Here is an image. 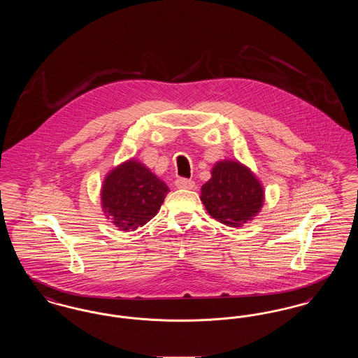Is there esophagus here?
<instances>
[{
  "label": "esophagus",
  "mask_w": 358,
  "mask_h": 358,
  "mask_svg": "<svg viewBox=\"0 0 358 358\" xmlns=\"http://www.w3.org/2000/svg\"><path fill=\"white\" fill-rule=\"evenodd\" d=\"M176 187H180V189H193L194 181L187 180V178H177L176 180Z\"/></svg>",
  "instance_id": "34e87169"
}]
</instances>
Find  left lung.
<instances>
[{
  "label": "left lung",
  "instance_id": "obj_1",
  "mask_svg": "<svg viewBox=\"0 0 358 358\" xmlns=\"http://www.w3.org/2000/svg\"><path fill=\"white\" fill-rule=\"evenodd\" d=\"M210 174L200 196L208 213L228 227L251 222L264 203L263 185L252 171L238 161L222 159Z\"/></svg>",
  "mask_w": 358,
  "mask_h": 358
}]
</instances>
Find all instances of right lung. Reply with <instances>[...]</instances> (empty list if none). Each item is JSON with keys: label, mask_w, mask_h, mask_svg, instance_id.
Here are the masks:
<instances>
[{"label": "right lung", "mask_w": 358, "mask_h": 358, "mask_svg": "<svg viewBox=\"0 0 358 358\" xmlns=\"http://www.w3.org/2000/svg\"><path fill=\"white\" fill-rule=\"evenodd\" d=\"M168 193L162 180L143 164L129 159L108 171L103 181V212L120 231H136L153 219Z\"/></svg>", "instance_id": "1"}]
</instances>
